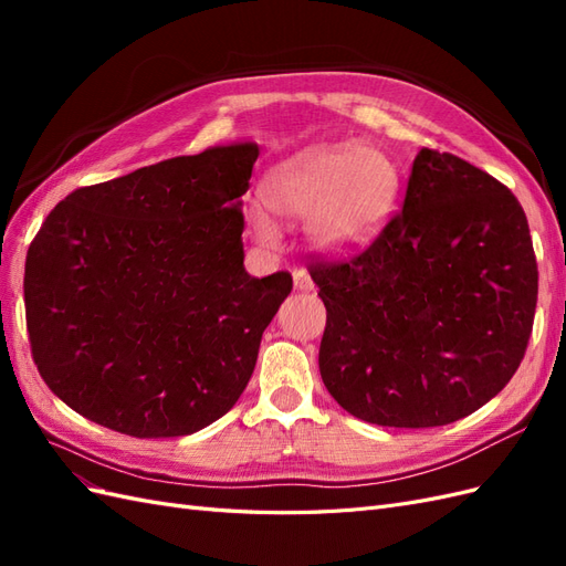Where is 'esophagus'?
<instances>
[{
    "label": "esophagus",
    "instance_id": "34e87169",
    "mask_svg": "<svg viewBox=\"0 0 566 566\" xmlns=\"http://www.w3.org/2000/svg\"><path fill=\"white\" fill-rule=\"evenodd\" d=\"M293 281H295V290H314V281L306 269H293Z\"/></svg>",
    "mask_w": 566,
    "mask_h": 566
}]
</instances>
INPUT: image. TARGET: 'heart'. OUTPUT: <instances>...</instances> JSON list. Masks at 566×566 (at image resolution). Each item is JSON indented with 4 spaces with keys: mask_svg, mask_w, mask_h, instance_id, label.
I'll use <instances>...</instances> for the list:
<instances>
[{
    "mask_svg": "<svg viewBox=\"0 0 566 566\" xmlns=\"http://www.w3.org/2000/svg\"><path fill=\"white\" fill-rule=\"evenodd\" d=\"M397 188V169L380 150L321 144L273 167L262 198L287 224L306 219V233L323 252H352L382 229ZM252 224L264 243L276 241V227L264 210H252Z\"/></svg>",
    "mask_w": 566,
    "mask_h": 566,
    "instance_id": "obj_1",
    "label": "heart"
}]
</instances>
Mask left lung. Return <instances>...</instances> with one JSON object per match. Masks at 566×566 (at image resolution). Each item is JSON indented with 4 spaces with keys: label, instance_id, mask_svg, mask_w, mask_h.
I'll list each match as a JSON object with an SVG mask.
<instances>
[{
    "label": "left lung",
    "instance_id": "left-lung-1",
    "mask_svg": "<svg viewBox=\"0 0 566 566\" xmlns=\"http://www.w3.org/2000/svg\"><path fill=\"white\" fill-rule=\"evenodd\" d=\"M310 273L325 304L318 368L358 420L439 427L474 413L520 368L538 266L520 200L451 153L420 148L401 212Z\"/></svg>",
    "mask_w": 566,
    "mask_h": 566
}]
</instances>
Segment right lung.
<instances>
[{
  "label": "right lung",
  "instance_id": "1",
  "mask_svg": "<svg viewBox=\"0 0 566 566\" xmlns=\"http://www.w3.org/2000/svg\"><path fill=\"white\" fill-rule=\"evenodd\" d=\"M256 156L214 146L82 186L49 212L25 256V321L42 380L80 416L184 437L241 397L293 290L287 271L243 266Z\"/></svg>",
  "mask_w": 566,
  "mask_h": 566
}]
</instances>
